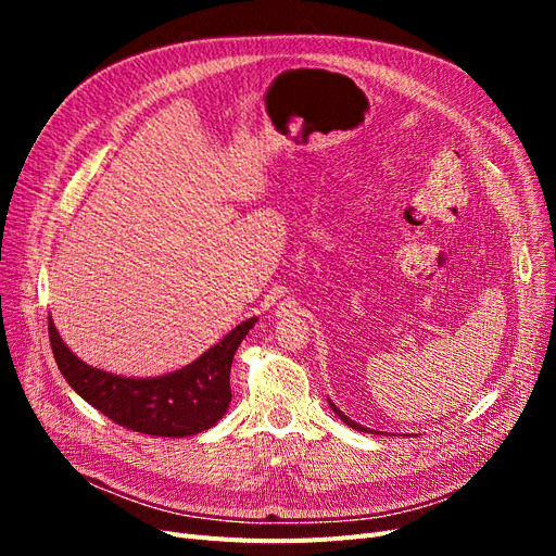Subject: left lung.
<instances>
[{
	"mask_svg": "<svg viewBox=\"0 0 556 556\" xmlns=\"http://www.w3.org/2000/svg\"><path fill=\"white\" fill-rule=\"evenodd\" d=\"M329 406H331V410H333L336 415H339V417L343 419V422H345L348 427H352V429H355V431H364V433H368V431H371V429H366V427H362V425H357V422H352V419H350V417H348V415H345L343 410H339V408H336L331 401H329ZM371 433H374V431H371Z\"/></svg>",
	"mask_w": 556,
	"mask_h": 556,
	"instance_id": "left-lung-1",
	"label": "left lung"
}]
</instances>
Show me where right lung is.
<instances>
[{
	"mask_svg": "<svg viewBox=\"0 0 556 556\" xmlns=\"http://www.w3.org/2000/svg\"><path fill=\"white\" fill-rule=\"evenodd\" d=\"M255 323L257 317L245 319L199 359L157 378H125L86 364L64 345L50 317L48 336L60 374L90 406L131 431L182 439L211 429L227 413L233 352Z\"/></svg>",
	"mask_w": 556,
	"mask_h": 556,
	"instance_id": "1",
	"label": "right lung"
}]
</instances>
